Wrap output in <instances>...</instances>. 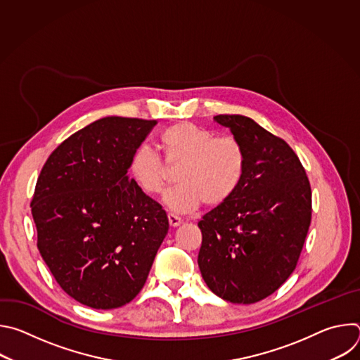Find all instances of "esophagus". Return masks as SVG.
Listing matches in <instances>:
<instances>
[{
	"label": "esophagus",
	"mask_w": 360,
	"mask_h": 360,
	"mask_svg": "<svg viewBox=\"0 0 360 360\" xmlns=\"http://www.w3.org/2000/svg\"><path fill=\"white\" fill-rule=\"evenodd\" d=\"M168 221H169V225H171L172 228H176V226H179V225L182 224V219H181L179 217L174 215V214H169V215H168Z\"/></svg>",
	"instance_id": "34e87169"
}]
</instances>
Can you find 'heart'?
Listing matches in <instances>:
<instances>
[{"label": "heart", "mask_w": 360, "mask_h": 360, "mask_svg": "<svg viewBox=\"0 0 360 360\" xmlns=\"http://www.w3.org/2000/svg\"><path fill=\"white\" fill-rule=\"evenodd\" d=\"M158 145L169 167L181 165L176 174L179 185L164 196L172 212H192L202 202L218 207L236 192L243 179L245 153L233 138H217L207 128L176 122L161 132ZM166 166L149 146L141 145L132 152L128 169L141 192L157 196L168 179Z\"/></svg>", "instance_id": "obj_1"}]
</instances>
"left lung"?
Wrapping results in <instances>:
<instances>
[{
	"label": "left lung",
	"mask_w": 360,
	"mask_h": 360,
	"mask_svg": "<svg viewBox=\"0 0 360 360\" xmlns=\"http://www.w3.org/2000/svg\"><path fill=\"white\" fill-rule=\"evenodd\" d=\"M245 153L236 192L198 222L200 275L224 300L259 302L295 271L312 217L309 179L292 148L253 120L217 115Z\"/></svg>",
	"instance_id": "1"
}]
</instances>
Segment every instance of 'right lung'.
Wrapping results in <instances>:
<instances>
[{
    "mask_svg": "<svg viewBox=\"0 0 360 360\" xmlns=\"http://www.w3.org/2000/svg\"><path fill=\"white\" fill-rule=\"evenodd\" d=\"M157 121L101 118L46 160L31 200L38 249L58 285L94 309H115L143 288L169 224L128 174Z\"/></svg>",
    "mask_w": 360,
    "mask_h": 360,
    "instance_id": "1",
    "label": "right lung"
}]
</instances>
